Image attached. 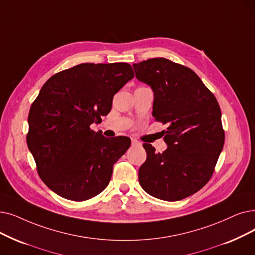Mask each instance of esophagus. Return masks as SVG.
I'll return each mask as SVG.
<instances>
[{
    "label": "esophagus",
    "mask_w": 255,
    "mask_h": 255,
    "mask_svg": "<svg viewBox=\"0 0 255 255\" xmlns=\"http://www.w3.org/2000/svg\"><path fill=\"white\" fill-rule=\"evenodd\" d=\"M131 143H132V146H138V145H140V142L138 140H136L135 138H131Z\"/></svg>",
    "instance_id": "34e87169"
}]
</instances>
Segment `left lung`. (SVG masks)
<instances>
[{
    "label": "left lung",
    "mask_w": 255,
    "mask_h": 255,
    "mask_svg": "<svg viewBox=\"0 0 255 255\" xmlns=\"http://www.w3.org/2000/svg\"><path fill=\"white\" fill-rule=\"evenodd\" d=\"M136 79L151 87L152 116L168 124V148L155 152L143 143L147 159L138 181L149 195L178 201L207 183L224 145L221 109L215 96L191 69L165 58L133 63Z\"/></svg>",
    "instance_id": "1"
}]
</instances>
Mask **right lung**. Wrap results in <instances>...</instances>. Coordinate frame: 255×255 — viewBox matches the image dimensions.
I'll list each match as a JSON object with an SVG mask.
<instances>
[{
    "label": "right lung",
    "instance_id": "add662e5",
    "mask_svg": "<svg viewBox=\"0 0 255 255\" xmlns=\"http://www.w3.org/2000/svg\"><path fill=\"white\" fill-rule=\"evenodd\" d=\"M133 76L125 62L81 63L43 84L30 108L27 145L41 180L55 194L84 201L106 189L131 140L106 138L90 126L108 115L115 94Z\"/></svg>",
    "mask_w": 255,
    "mask_h": 255
}]
</instances>
